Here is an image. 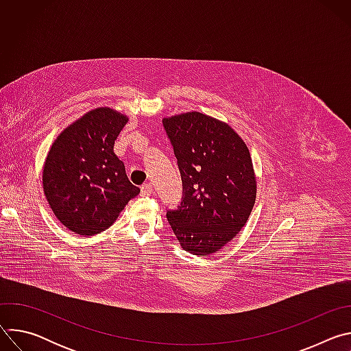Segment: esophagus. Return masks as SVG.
<instances>
[{
    "mask_svg": "<svg viewBox=\"0 0 351 351\" xmlns=\"http://www.w3.org/2000/svg\"><path fill=\"white\" fill-rule=\"evenodd\" d=\"M140 193H141V195H152L153 194V186L149 183L143 184L141 189H140Z\"/></svg>",
    "mask_w": 351,
    "mask_h": 351,
    "instance_id": "esophagus-1",
    "label": "esophagus"
}]
</instances>
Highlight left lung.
Returning <instances> with one entry per match:
<instances>
[{
  "label": "left lung",
  "mask_w": 351,
  "mask_h": 351,
  "mask_svg": "<svg viewBox=\"0 0 351 351\" xmlns=\"http://www.w3.org/2000/svg\"><path fill=\"white\" fill-rule=\"evenodd\" d=\"M182 176L183 197L168 222L182 248L208 256L245 225L253 211L257 180L241 137L225 122L202 112L164 118Z\"/></svg>",
  "instance_id": "1"
}]
</instances>
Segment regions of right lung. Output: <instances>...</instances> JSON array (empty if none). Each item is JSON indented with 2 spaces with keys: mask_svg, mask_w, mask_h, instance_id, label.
Returning a JSON list of instances; mask_svg holds the SVG:
<instances>
[{
  "mask_svg": "<svg viewBox=\"0 0 351 351\" xmlns=\"http://www.w3.org/2000/svg\"><path fill=\"white\" fill-rule=\"evenodd\" d=\"M128 121L108 107L91 110L65 128L49 148L43 168L44 194L58 221L76 234L108 229L140 193L114 153Z\"/></svg>",
  "mask_w": 351,
  "mask_h": 351,
  "instance_id": "right-lung-1",
  "label": "right lung"
}]
</instances>
